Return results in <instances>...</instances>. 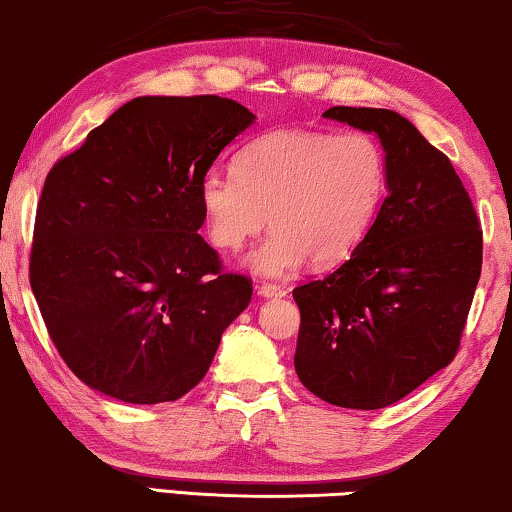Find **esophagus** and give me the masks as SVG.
Returning a JSON list of instances; mask_svg holds the SVG:
<instances>
[{"mask_svg": "<svg viewBox=\"0 0 512 512\" xmlns=\"http://www.w3.org/2000/svg\"><path fill=\"white\" fill-rule=\"evenodd\" d=\"M258 296L261 298H282L286 296V289H282L279 284H261L258 286Z\"/></svg>", "mask_w": 512, "mask_h": 512, "instance_id": "1", "label": "esophagus"}]
</instances>
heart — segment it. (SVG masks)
<instances>
[{
	"label": "heart",
	"mask_w": 512,
	"mask_h": 512,
	"mask_svg": "<svg viewBox=\"0 0 512 512\" xmlns=\"http://www.w3.org/2000/svg\"><path fill=\"white\" fill-rule=\"evenodd\" d=\"M200 207L214 247L240 251L270 226L249 258L261 277H286L312 258L331 268L352 256L387 195V156L368 132L279 128L251 139L235 172L212 167Z\"/></svg>",
	"instance_id": "b5f03b06"
}]
</instances>
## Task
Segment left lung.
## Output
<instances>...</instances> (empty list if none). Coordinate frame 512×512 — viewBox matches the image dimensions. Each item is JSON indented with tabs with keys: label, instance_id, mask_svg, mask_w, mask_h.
I'll list each match as a JSON object with an SVG mask.
<instances>
[{
	"label": "left lung",
	"instance_id": "obj_1",
	"mask_svg": "<svg viewBox=\"0 0 512 512\" xmlns=\"http://www.w3.org/2000/svg\"><path fill=\"white\" fill-rule=\"evenodd\" d=\"M375 132L387 198L340 268L293 289L296 373L321 401L380 410L450 366L482 270V230L450 158L389 109L331 107Z\"/></svg>",
	"mask_w": 512,
	"mask_h": 512
}]
</instances>
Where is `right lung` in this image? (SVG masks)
<instances>
[{
	"label": "right lung",
	"mask_w": 512,
	"mask_h": 512,
	"mask_svg": "<svg viewBox=\"0 0 512 512\" xmlns=\"http://www.w3.org/2000/svg\"><path fill=\"white\" fill-rule=\"evenodd\" d=\"M219 95L135 97L48 172L30 284L69 370L125 403L177 401L207 375L251 279L198 235L200 181L254 123Z\"/></svg>",
	"instance_id": "add662e5"
}]
</instances>
